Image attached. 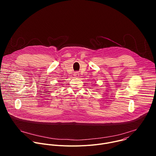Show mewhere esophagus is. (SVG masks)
<instances>
[{
  "label": "esophagus",
  "mask_w": 156,
  "mask_h": 156,
  "mask_svg": "<svg viewBox=\"0 0 156 156\" xmlns=\"http://www.w3.org/2000/svg\"><path fill=\"white\" fill-rule=\"evenodd\" d=\"M74 76H79V73L77 72H75V73H74Z\"/></svg>",
  "instance_id": "obj_1"
}]
</instances>
